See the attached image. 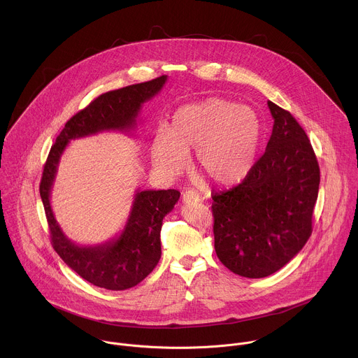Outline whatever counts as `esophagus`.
<instances>
[{
	"label": "esophagus",
	"mask_w": 358,
	"mask_h": 358,
	"mask_svg": "<svg viewBox=\"0 0 358 358\" xmlns=\"http://www.w3.org/2000/svg\"><path fill=\"white\" fill-rule=\"evenodd\" d=\"M182 201H184L185 203H192V202L201 201V198H199V194H198V192H195L194 189H188V191H185V192L182 194Z\"/></svg>",
	"instance_id": "esophagus-1"
}]
</instances>
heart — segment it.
Returning <instances> with one entry per match:
<instances>
[{"mask_svg": "<svg viewBox=\"0 0 358 358\" xmlns=\"http://www.w3.org/2000/svg\"><path fill=\"white\" fill-rule=\"evenodd\" d=\"M261 138V120L252 108L209 97L180 107L170 129L156 131L150 155L160 171L174 174L195 149V167L215 185L231 187L254 169Z\"/></svg>", "mask_w": 358, "mask_h": 358, "instance_id": "heart-1", "label": "heart"}]
</instances>
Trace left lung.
Segmentation results:
<instances>
[{"label":"left lung","instance_id":"1","mask_svg":"<svg viewBox=\"0 0 358 358\" xmlns=\"http://www.w3.org/2000/svg\"><path fill=\"white\" fill-rule=\"evenodd\" d=\"M268 107L275 121L265 153L241 184L212 195L217 258L250 279L278 272L303 250L321 180L306 131L289 111Z\"/></svg>","mask_w":358,"mask_h":358}]
</instances>
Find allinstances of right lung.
<instances>
[{
  "label": "right lung",
  "mask_w": 358,
  "mask_h": 358,
  "mask_svg": "<svg viewBox=\"0 0 358 358\" xmlns=\"http://www.w3.org/2000/svg\"><path fill=\"white\" fill-rule=\"evenodd\" d=\"M167 75L100 94L76 113L57 136L44 164L40 182L51 243L59 258L82 279L107 290H127L141 283L162 257L160 230L163 219L180 199L177 189H136L122 231L96 245H78L59 227L51 209V189L59 159L69 141L103 131L135 129L143 103L164 86Z\"/></svg>",
  "instance_id": "1"
}]
</instances>
